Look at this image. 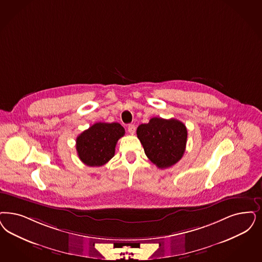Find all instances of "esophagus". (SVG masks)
Here are the masks:
<instances>
[{"label":"esophagus","instance_id":"esophagus-1","mask_svg":"<svg viewBox=\"0 0 262 262\" xmlns=\"http://www.w3.org/2000/svg\"><path fill=\"white\" fill-rule=\"evenodd\" d=\"M127 130L130 135H134L136 133V126L135 125H128L127 126Z\"/></svg>","mask_w":262,"mask_h":262}]
</instances>
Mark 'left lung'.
Here are the masks:
<instances>
[{
	"instance_id": "obj_1",
	"label": "left lung",
	"mask_w": 262,
	"mask_h": 262,
	"mask_svg": "<svg viewBox=\"0 0 262 262\" xmlns=\"http://www.w3.org/2000/svg\"><path fill=\"white\" fill-rule=\"evenodd\" d=\"M136 135L148 159L159 168H168L178 163L185 153L188 132L174 118L154 117L137 127Z\"/></svg>"
}]
</instances>
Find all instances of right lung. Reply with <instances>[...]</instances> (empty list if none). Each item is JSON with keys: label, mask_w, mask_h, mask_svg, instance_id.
Listing matches in <instances>:
<instances>
[{"label": "right lung", "mask_w": 262, "mask_h": 262, "mask_svg": "<svg viewBox=\"0 0 262 262\" xmlns=\"http://www.w3.org/2000/svg\"><path fill=\"white\" fill-rule=\"evenodd\" d=\"M125 135L119 123H96L76 138L79 159L88 166H101L115 155L117 141Z\"/></svg>", "instance_id": "right-lung-1"}]
</instances>
